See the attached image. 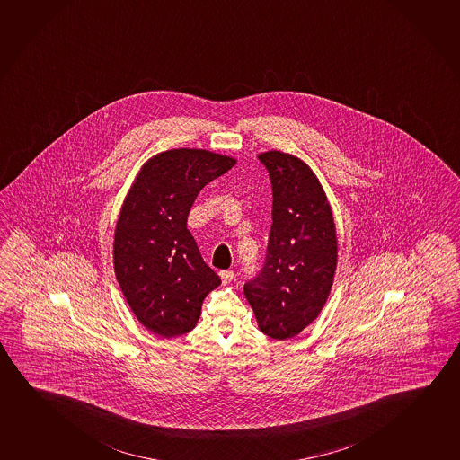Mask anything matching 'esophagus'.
I'll return each instance as SVG.
<instances>
[{
	"label": "esophagus",
	"mask_w": 460,
	"mask_h": 460,
	"mask_svg": "<svg viewBox=\"0 0 460 460\" xmlns=\"http://www.w3.org/2000/svg\"><path fill=\"white\" fill-rule=\"evenodd\" d=\"M221 281H223V285H227V283H231L234 279L233 270H223L220 272Z\"/></svg>",
	"instance_id": "obj_1"
}]
</instances>
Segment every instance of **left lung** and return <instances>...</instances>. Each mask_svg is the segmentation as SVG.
Instances as JSON below:
<instances>
[{"label": "left lung", "instance_id": "1", "mask_svg": "<svg viewBox=\"0 0 460 460\" xmlns=\"http://www.w3.org/2000/svg\"><path fill=\"white\" fill-rule=\"evenodd\" d=\"M272 183V227L266 262L243 293L261 332L293 339L310 326L332 289L337 233L320 180L304 161L280 150L258 155Z\"/></svg>", "mask_w": 460, "mask_h": 460}]
</instances>
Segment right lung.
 <instances>
[{
  "instance_id": "right-lung-1",
  "label": "right lung",
  "mask_w": 460,
  "mask_h": 460,
  "mask_svg": "<svg viewBox=\"0 0 460 460\" xmlns=\"http://www.w3.org/2000/svg\"><path fill=\"white\" fill-rule=\"evenodd\" d=\"M235 158L202 148H173L140 167L113 234V269L121 293L146 331L172 339L198 324L202 300L220 287L187 229L188 213L208 181Z\"/></svg>"
}]
</instances>
